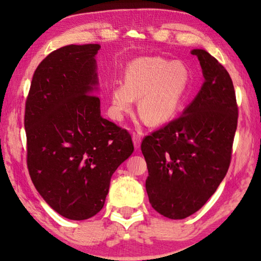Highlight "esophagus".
Instances as JSON below:
<instances>
[{
    "label": "esophagus",
    "instance_id": "esophagus-1",
    "mask_svg": "<svg viewBox=\"0 0 261 261\" xmlns=\"http://www.w3.org/2000/svg\"><path fill=\"white\" fill-rule=\"evenodd\" d=\"M132 140H134L135 147L139 148L141 143V136L139 134H137V132H134V134H132Z\"/></svg>",
    "mask_w": 261,
    "mask_h": 261
}]
</instances>
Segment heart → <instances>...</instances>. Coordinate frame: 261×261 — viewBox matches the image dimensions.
<instances>
[{
  "mask_svg": "<svg viewBox=\"0 0 261 261\" xmlns=\"http://www.w3.org/2000/svg\"><path fill=\"white\" fill-rule=\"evenodd\" d=\"M191 83L188 65L162 57H140L129 64L124 83L112 88V112L116 118L129 112L135 99L149 124H162L173 118L187 99Z\"/></svg>",
  "mask_w": 261,
  "mask_h": 261,
  "instance_id": "obj_1",
  "label": "heart"
}]
</instances>
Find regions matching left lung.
Instances as JSON below:
<instances>
[{"label":"left lung","mask_w":261,"mask_h":261,"mask_svg":"<svg viewBox=\"0 0 261 261\" xmlns=\"http://www.w3.org/2000/svg\"><path fill=\"white\" fill-rule=\"evenodd\" d=\"M205 82L175 118L141 141L147 163L146 191L154 210L180 220L206 204L226 176L237 129L238 107L224 67L204 49H193Z\"/></svg>","instance_id":"left-lung-1"}]
</instances>
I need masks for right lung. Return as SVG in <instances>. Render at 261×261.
<instances>
[{"instance_id": "1", "label": "right lung", "mask_w": 261, "mask_h": 261, "mask_svg": "<svg viewBox=\"0 0 261 261\" xmlns=\"http://www.w3.org/2000/svg\"><path fill=\"white\" fill-rule=\"evenodd\" d=\"M69 45L42 60L25 103L28 168L40 196L70 220L102 210L115 170L134 152L129 132L101 116L95 55Z\"/></svg>"}]
</instances>
